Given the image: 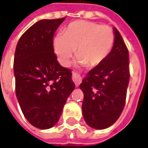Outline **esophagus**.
<instances>
[{
  "label": "esophagus",
  "mask_w": 148,
  "mask_h": 148,
  "mask_svg": "<svg viewBox=\"0 0 148 148\" xmlns=\"http://www.w3.org/2000/svg\"><path fill=\"white\" fill-rule=\"evenodd\" d=\"M72 79H73V81H74V82L75 83V85L77 87L82 82V77L80 76V74L76 73V72H73V74H72Z\"/></svg>",
  "instance_id": "34e87169"
}]
</instances>
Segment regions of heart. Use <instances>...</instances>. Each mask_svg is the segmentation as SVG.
I'll return each mask as SVG.
<instances>
[{"mask_svg":"<svg viewBox=\"0 0 148 148\" xmlns=\"http://www.w3.org/2000/svg\"><path fill=\"white\" fill-rule=\"evenodd\" d=\"M114 39V32L107 25L79 20L69 24L62 35L55 37L53 49L61 66L70 65L76 49V64L95 67L108 57Z\"/></svg>","mask_w":148,"mask_h":148,"instance_id":"obj_1","label":"heart"}]
</instances>
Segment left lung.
Masks as SVG:
<instances>
[{
  "label": "left lung",
  "instance_id": "left-lung-1",
  "mask_svg": "<svg viewBox=\"0 0 148 148\" xmlns=\"http://www.w3.org/2000/svg\"><path fill=\"white\" fill-rule=\"evenodd\" d=\"M114 44L105 60L87 73L80 84L84 94V120L94 129L108 128L124 108L130 80L129 53L117 29L113 27Z\"/></svg>",
  "mask_w": 148,
  "mask_h": 148
}]
</instances>
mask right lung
Listing matches in <instances>:
<instances>
[{
    "label": "right lung",
    "instance_id": "obj_1",
    "mask_svg": "<svg viewBox=\"0 0 148 148\" xmlns=\"http://www.w3.org/2000/svg\"><path fill=\"white\" fill-rule=\"evenodd\" d=\"M66 18L43 19L24 32L14 60L15 91L26 119L36 128L57 124L75 85L71 70L61 66L53 49V36Z\"/></svg>",
    "mask_w": 148,
    "mask_h": 148
}]
</instances>
